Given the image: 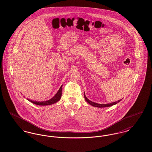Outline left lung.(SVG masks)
Returning a JSON list of instances; mask_svg holds the SVG:
<instances>
[{"label":"left lung","mask_w":152,"mask_h":152,"mask_svg":"<svg viewBox=\"0 0 152 152\" xmlns=\"http://www.w3.org/2000/svg\"><path fill=\"white\" fill-rule=\"evenodd\" d=\"M84 98H85V100H86L88 103H89V104H91V105L95 107H98V108H104V107H110L112 105H115L117 103L119 102L120 101H121V100H118V101H116V102H112V103H110V104H97V103H96V102H94L92 101H90L89 99H88L87 98V97L86 96V95L84 94Z\"/></svg>","instance_id":"1"}]
</instances>
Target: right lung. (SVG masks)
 <instances>
[{"mask_svg":"<svg viewBox=\"0 0 152 152\" xmlns=\"http://www.w3.org/2000/svg\"><path fill=\"white\" fill-rule=\"evenodd\" d=\"M61 94H62V86L60 87V89H58L57 94L55 95L53 97H52L51 99L48 100V101H42V102H39V101H33L32 100H30L29 99H28V100L31 101L34 104L38 105H51L54 103H56L58 102L61 97Z\"/></svg>","mask_w":152,"mask_h":152,"instance_id":"right-lung-1","label":"right lung"}]
</instances>
